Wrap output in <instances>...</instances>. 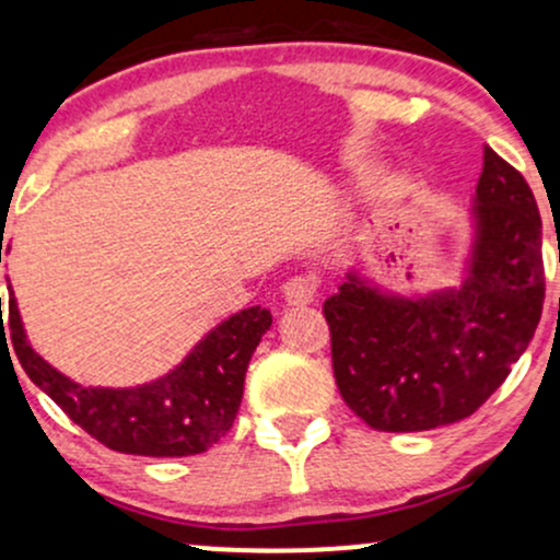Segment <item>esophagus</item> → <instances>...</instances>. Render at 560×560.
Instances as JSON below:
<instances>
[{
	"mask_svg": "<svg viewBox=\"0 0 560 560\" xmlns=\"http://www.w3.org/2000/svg\"><path fill=\"white\" fill-rule=\"evenodd\" d=\"M281 292H284V300L289 305H311L318 298V279L311 273L292 276V279L284 281Z\"/></svg>",
	"mask_w": 560,
	"mask_h": 560,
	"instance_id": "1",
	"label": "esophagus"
}]
</instances>
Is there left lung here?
<instances>
[{"instance_id": "obj_1", "label": "left lung", "mask_w": 560, "mask_h": 560, "mask_svg": "<svg viewBox=\"0 0 560 560\" xmlns=\"http://www.w3.org/2000/svg\"><path fill=\"white\" fill-rule=\"evenodd\" d=\"M474 244L458 289L387 294L363 276L324 302L342 400L378 432H427L471 416L542 316V221L529 184L485 147Z\"/></svg>"}]
</instances>
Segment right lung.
I'll return each instance as SVG.
<instances>
[{
  "instance_id": "1",
  "label": "right lung",
  "mask_w": 560,
  "mask_h": 560,
  "mask_svg": "<svg viewBox=\"0 0 560 560\" xmlns=\"http://www.w3.org/2000/svg\"><path fill=\"white\" fill-rule=\"evenodd\" d=\"M271 311L260 305L234 313L197 342L182 365L155 382L126 389L83 387L36 355L25 339L12 289L8 329L31 382L47 392L68 419L96 442L128 455L182 458L205 453L231 429L242 402L249 358L262 334L271 329Z\"/></svg>"
}]
</instances>
